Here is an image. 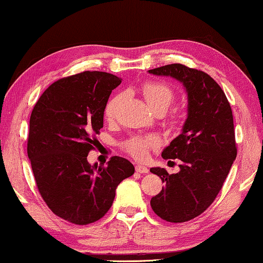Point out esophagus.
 Listing matches in <instances>:
<instances>
[{
    "mask_svg": "<svg viewBox=\"0 0 263 263\" xmlns=\"http://www.w3.org/2000/svg\"><path fill=\"white\" fill-rule=\"evenodd\" d=\"M135 170L138 173H140V174H146V173H148L149 170H148V168L147 166H145V165H140V164H138L135 166Z\"/></svg>",
    "mask_w": 263,
    "mask_h": 263,
    "instance_id": "esophagus-1",
    "label": "esophagus"
}]
</instances>
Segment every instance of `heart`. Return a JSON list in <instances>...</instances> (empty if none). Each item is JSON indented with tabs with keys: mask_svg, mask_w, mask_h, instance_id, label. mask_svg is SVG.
Wrapping results in <instances>:
<instances>
[{
	"mask_svg": "<svg viewBox=\"0 0 263 263\" xmlns=\"http://www.w3.org/2000/svg\"><path fill=\"white\" fill-rule=\"evenodd\" d=\"M141 93L145 97L146 101H147L148 106L155 112H164L173 104V101L175 100V93H174V90L168 84L163 83V82H146L145 84H142ZM123 98V91H118V93L112 95L110 100L107 101L106 106H105V117L108 121H111V119L116 117ZM157 145H158V140H157L156 136L134 135L124 142V149L129 155L134 157V158L142 159L147 155L148 149L151 147H156Z\"/></svg>",
	"mask_w": 263,
	"mask_h": 263,
	"instance_id": "b5f03b06",
	"label": "heart"
}]
</instances>
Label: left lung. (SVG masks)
Returning <instances> with one entry per match:
<instances>
[{"label": "left lung", "instance_id": "left-lung-1", "mask_svg": "<svg viewBox=\"0 0 263 263\" xmlns=\"http://www.w3.org/2000/svg\"><path fill=\"white\" fill-rule=\"evenodd\" d=\"M183 84L187 93V118L181 134L163 149L164 159H180V172L151 168L164 182L152 197L151 206L169 222H186L211 205L237 157L233 115L223 90L209 74L182 64L148 70Z\"/></svg>", "mask_w": 263, "mask_h": 263}]
</instances>
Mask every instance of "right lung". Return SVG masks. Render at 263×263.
Wrapping results in <instances>:
<instances>
[{
  "label": "right lung",
  "instance_id": "1",
  "mask_svg": "<svg viewBox=\"0 0 263 263\" xmlns=\"http://www.w3.org/2000/svg\"><path fill=\"white\" fill-rule=\"evenodd\" d=\"M122 80L100 71L61 78L44 90L30 117L27 156L37 189L50 210L76 224L100 220L116 189L135 169L114 156L106 165L89 164L104 127L108 98Z\"/></svg>",
  "mask_w": 263,
  "mask_h": 263
}]
</instances>
